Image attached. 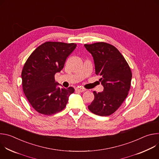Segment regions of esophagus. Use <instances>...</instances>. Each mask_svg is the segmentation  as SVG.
<instances>
[{"mask_svg": "<svg viewBox=\"0 0 159 159\" xmlns=\"http://www.w3.org/2000/svg\"><path fill=\"white\" fill-rule=\"evenodd\" d=\"M75 90H77V91H79V92H81V93H82V92H84V91H85V89H82V87H77L76 89H75Z\"/></svg>", "mask_w": 159, "mask_h": 159, "instance_id": "esophagus-1", "label": "esophagus"}]
</instances>
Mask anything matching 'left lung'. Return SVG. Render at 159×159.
I'll return each instance as SVG.
<instances>
[{"mask_svg":"<svg viewBox=\"0 0 159 159\" xmlns=\"http://www.w3.org/2000/svg\"><path fill=\"white\" fill-rule=\"evenodd\" d=\"M92 55L96 75L104 87L103 91H94V99L88 108L94 114L107 116L114 113L128 96L132 74L126 60L112 45L99 42L84 44Z\"/></svg>","mask_w":159,"mask_h":159,"instance_id":"obj_1","label":"left lung"}]
</instances>
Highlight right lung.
I'll return each instance as SVG.
<instances>
[{
	"label": "right lung",
	"mask_w": 159,
	"mask_h": 159,
	"mask_svg": "<svg viewBox=\"0 0 159 159\" xmlns=\"http://www.w3.org/2000/svg\"><path fill=\"white\" fill-rule=\"evenodd\" d=\"M77 44L61 42H45L29 57L21 74L22 89L32 107L44 115L62 111L74 89L60 88L55 75L64 66L66 58Z\"/></svg>",
	"instance_id": "1"
}]
</instances>
